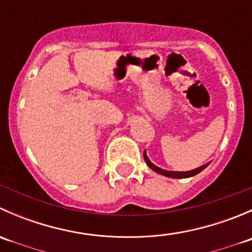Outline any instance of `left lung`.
<instances>
[{
	"mask_svg": "<svg viewBox=\"0 0 252 252\" xmlns=\"http://www.w3.org/2000/svg\"><path fill=\"white\" fill-rule=\"evenodd\" d=\"M144 158H145V162H146L147 166H149L150 168L152 169V171H155V172H156V173H158V174L164 175V177L174 178V179H183V178L194 177V175H196L197 173H200V172L204 171L206 167H207L208 164H210V163L202 164L201 167H197V168L192 169V171H188V172H174V171H167V169H162V168H159V167L155 166V164L152 163L151 161H150L149 157H147L146 150H145V151H144Z\"/></svg>",
	"mask_w": 252,
	"mask_h": 252,
	"instance_id": "obj_1",
	"label": "left lung"
}]
</instances>
